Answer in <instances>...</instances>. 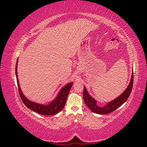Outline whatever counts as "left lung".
Returning <instances> with one entry per match:
<instances>
[{"label": "left lung", "instance_id": "obj_1", "mask_svg": "<svg viewBox=\"0 0 147 147\" xmlns=\"http://www.w3.org/2000/svg\"><path fill=\"white\" fill-rule=\"evenodd\" d=\"M133 82H134V77H133V73L132 74V77L131 79V82L129 84L126 88V90L124 91L122 94L115 99L112 101L109 102V103L107 104L104 107H99L96 104V100L92 98V97L88 94L87 92L85 86H84L83 90V99L86 105L88 107L92 112L104 115L108 114L113 111L118 109L119 106H121L125 102L129 96L133 86Z\"/></svg>", "mask_w": 147, "mask_h": 147}]
</instances>
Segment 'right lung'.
I'll return each mask as SVG.
<instances>
[{"label":"right lung","instance_id":"obj_1","mask_svg":"<svg viewBox=\"0 0 147 147\" xmlns=\"http://www.w3.org/2000/svg\"><path fill=\"white\" fill-rule=\"evenodd\" d=\"M18 60L16 61V67H15V72L16 76V80L18 83V87L21 99L23 101L25 105L29 109L32 110L34 112H37L39 114L43 115H53L58 113L59 112L63 109L66 103V100L67 98L69 92L70 90L73 85V82H71L66 84L65 86L60 90L59 92L57 94L56 98L50 102L48 105L44 104H37L35 102H32L24 96V95L22 92V91L20 88V86L19 84V80L18 78V74H17V65H18Z\"/></svg>","mask_w":147,"mask_h":147}]
</instances>
